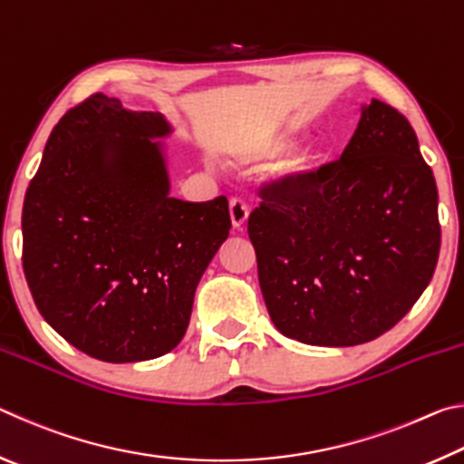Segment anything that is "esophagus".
I'll return each instance as SVG.
<instances>
[{
    "instance_id": "1",
    "label": "esophagus",
    "mask_w": 464,
    "mask_h": 464,
    "mask_svg": "<svg viewBox=\"0 0 464 464\" xmlns=\"http://www.w3.org/2000/svg\"><path fill=\"white\" fill-rule=\"evenodd\" d=\"M229 215H231L233 229H235V231H241L243 227H246L247 217H249L247 204L243 202L241 198H231V200H229Z\"/></svg>"
}]
</instances>
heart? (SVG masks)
I'll list each match as a JSON object with an SVG mask.
<instances>
[{"mask_svg": "<svg viewBox=\"0 0 464 464\" xmlns=\"http://www.w3.org/2000/svg\"><path fill=\"white\" fill-rule=\"evenodd\" d=\"M295 140L288 137H274V139H266L260 140V143L247 149V157L249 160H276V157L286 155L290 149H293ZM321 163L319 153H301L293 157L286 163L288 169V182L293 186H304L311 182L313 176L317 174Z\"/></svg>", "mask_w": 464, "mask_h": 464, "instance_id": "heart-1", "label": "heart"}]
</instances>
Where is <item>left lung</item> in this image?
<instances>
[{"instance_id":"8db88e82","label":"left lung","mask_w":464,"mask_h":464,"mask_svg":"<svg viewBox=\"0 0 464 464\" xmlns=\"http://www.w3.org/2000/svg\"><path fill=\"white\" fill-rule=\"evenodd\" d=\"M249 215L272 324L303 343L358 345L397 325L434 276L438 190L410 121L362 106L342 157Z\"/></svg>"}]
</instances>
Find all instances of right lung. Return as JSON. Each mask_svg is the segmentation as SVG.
Wrapping results in <instances>:
<instances>
[{
    "label": "right lung",
    "instance_id": "right-lung-1",
    "mask_svg": "<svg viewBox=\"0 0 464 464\" xmlns=\"http://www.w3.org/2000/svg\"><path fill=\"white\" fill-rule=\"evenodd\" d=\"M160 112L93 93L53 129L22 210L38 311L92 358L140 362L182 340L196 286L229 237V202L169 196Z\"/></svg>",
    "mask_w": 464,
    "mask_h": 464
}]
</instances>
